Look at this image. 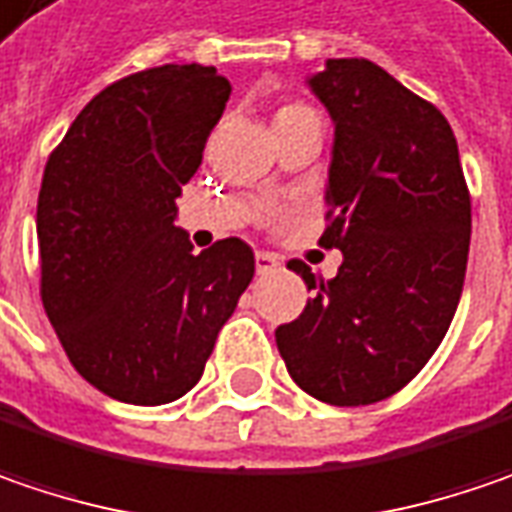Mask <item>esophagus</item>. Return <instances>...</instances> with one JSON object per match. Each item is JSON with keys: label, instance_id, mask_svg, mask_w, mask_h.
<instances>
[{"label": "esophagus", "instance_id": "obj_1", "mask_svg": "<svg viewBox=\"0 0 512 512\" xmlns=\"http://www.w3.org/2000/svg\"><path fill=\"white\" fill-rule=\"evenodd\" d=\"M276 268H279V259H276L273 253H265V250L256 253V270H259V273H270V270Z\"/></svg>", "mask_w": 512, "mask_h": 512}]
</instances>
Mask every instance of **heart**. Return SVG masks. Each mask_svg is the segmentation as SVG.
<instances>
[{
  "label": "heart",
  "mask_w": 512,
  "mask_h": 512,
  "mask_svg": "<svg viewBox=\"0 0 512 512\" xmlns=\"http://www.w3.org/2000/svg\"><path fill=\"white\" fill-rule=\"evenodd\" d=\"M305 112H314V109H311V106H305V103H299V100H288V103H282V106H279V112H276V120H279V117L305 115Z\"/></svg>",
  "instance_id": "heart-1"
}]
</instances>
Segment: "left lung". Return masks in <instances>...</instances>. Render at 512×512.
Here are the masks:
<instances>
[{"mask_svg":"<svg viewBox=\"0 0 512 512\" xmlns=\"http://www.w3.org/2000/svg\"><path fill=\"white\" fill-rule=\"evenodd\" d=\"M337 123L320 247L343 250L334 279L305 262V311L276 328L294 383L331 406L397 395L429 363L464 291L473 204L447 117L363 57L311 80Z\"/></svg>","mask_w":512,"mask_h":512,"instance_id":"obj_1","label":"left lung"}]
</instances>
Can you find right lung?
Instances as JSON below:
<instances>
[{"label": "right lung", "instance_id": "right-lung-1", "mask_svg": "<svg viewBox=\"0 0 512 512\" xmlns=\"http://www.w3.org/2000/svg\"><path fill=\"white\" fill-rule=\"evenodd\" d=\"M227 97L213 65L129 74L74 117L42 172V308L71 366L123 403L187 395L253 279L250 244L192 253L172 224Z\"/></svg>", "mask_w": 512, "mask_h": 512}]
</instances>
